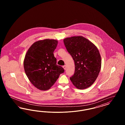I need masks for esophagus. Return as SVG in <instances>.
Listing matches in <instances>:
<instances>
[{"label": "esophagus", "instance_id": "obj_1", "mask_svg": "<svg viewBox=\"0 0 125 125\" xmlns=\"http://www.w3.org/2000/svg\"><path fill=\"white\" fill-rule=\"evenodd\" d=\"M63 68L64 69V70H65L66 68V65H65L63 66Z\"/></svg>", "mask_w": 125, "mask_h": 125}]
</instances>
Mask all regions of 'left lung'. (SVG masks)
<instances>
[{"label": "left lung", "instance_id": "1", "mask_svg": "<svg viewBox=\"0 0 125 125\" xmlns=\"http://www.w3.org/2000/svg\"><path fill=\"white\" fill-rule=\"evenodd\" d=\"M63 41L74 61V73L70 78L72 83L78 89L89 88L101 70V56L97 48L82 36L66 37Z\"/></svg>", "mask_w": 125, "mask_h": 125}]
</instances>
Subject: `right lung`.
<instances>
[{
    "label": "right lung",
    "mask_w": 125,
    "mask_h": 125,
    "mask_svg": "<svg viewBox=\"0 0 125 125\" xmlns=\"http://www.w3.org/2000/svg\"><path fill=\"white\" fill-rule=\"evenodd\" d=\"M58 42L54 39L39 40L30 47L26 54L25 72L30 82L38 89H50L64 72L62 67L57 65L54 56Z\"/></svg>",
    "instance_id": "right-lung-1"
}]
</instances>
